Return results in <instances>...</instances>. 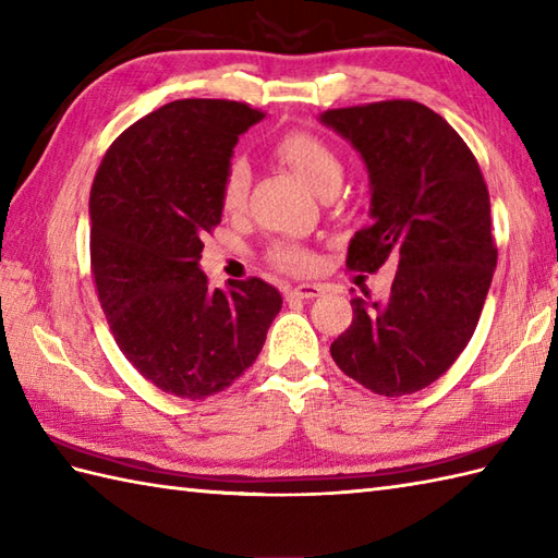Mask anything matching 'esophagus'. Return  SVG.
Segmentation results:
<instances>
[{
	"mask_svg": "<svg viewBox=\"0 0 558 558\" xmlns=\"http://www.w3.org/2000/svg\"><path fill=\"white\" fill-rule=\"evenodd\" d=\"M322 294V286H312V282H302V286H292L286 290L288 300H312Z\"/></svg>",
	"mask_w": 558,
	"mask_h": 558,
	"instance_id": "obj_1",
	"label": "esophagus"
}]
</instances>
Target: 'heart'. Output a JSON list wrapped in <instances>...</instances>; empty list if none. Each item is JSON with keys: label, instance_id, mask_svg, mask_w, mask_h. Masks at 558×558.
Returning <instances> with one entry per match:
<instances>
[{"label": "heart", "instance_id": "b5f03b06", "mask_svg": "<svg viewBox=\"0 0 558 558\" xmlns=\"http://www.w3.org/2000/svg\"><path fill=\"white\" fill-rule=\"evenodd\" d=\"M270 150L316 192H330L340 182L342 160L338 150L314 132L290 129V132H282L272 138ZM248 182H252V170H248L246 160L240 156L230 158L220 180V206L225 213L242 210L248 194ZM268 260L270 266L286 272H306L314 268V254L298 242H276L268 248Z\"/></svg>", "mask_w": 558, "mask_h": 558}]
</instances>
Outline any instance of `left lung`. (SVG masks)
Returning <instances> with one entry per match:
<instances>
[{"label":"left lung","instance_id":"left-lung-1","mask_svg":"<svg viewBox=\"0 0 558 558\" xmlns=\"http://www.w3.org/2000/svg\"><path fill=\"white\" fill-rule=\"evenodd\" d=\"M322 120L372 177V222L352 236L348 268L398 264L386 302H350L352 324L330 354L378 396L417 393L460 357L487 300L499 256L487 182L456 129L422 102H366Z\"/></svg>","mask_w":558,"mask_h":558}]
</instances>
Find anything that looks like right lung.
Listing matches in <instances>:
<instances>
[{
	"label": "right lung",
	"instance_id": "add662e5",
	"mask_svg": "<svg viewBox=\"0 0 558 558\" xmlns=\"http://www.w3.org/2000/svg\"><path fill=\"white\" fill-rule=\"evenodd\" d=\"M266 117L246 102L186 98L112 141L90 186V272L134 369L165 393L206 400L258 357L280 292L260 278L213 290L198 260L220 225L232 148Z\"/></svg>",
	"mask_w": 558,
	"mask_h": 558
}]
</instances>
